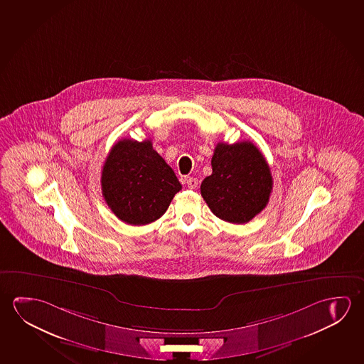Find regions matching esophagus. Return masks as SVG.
<instances>
[{"instance_id":"34e87169","label":"esophagus","mask_w":364,"mask_h":364,"mask_svg":"<svg viewBox=\"0 0 364 364\" xmlns=\"http://www.w3.org/2000/svg\"><path fill=\"white\" fill-rule=\"evenodd\" d=\"M185 183H186L189 189H196L198 186V179H196V178H191V176H188V178L185 179Z\"/></svg>"}]
</instances>
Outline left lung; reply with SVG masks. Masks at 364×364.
I'll use <instances>...</instances> for the list:
<instances>
[{
  "label": "left lung",
  "mask_w": 364,
  "mask_h": 364,
  "mask_svg": "<svg viewBox=\"0 0 364 364\" xmlns=\"http://www.w3.org/2000/svg\"><path fill=\"white\" fill-rule=\"evenodd\" d=\"M273 189L270 167L260 149L249 141L217 144L212 175L200 193L209 209L230 223H247L267 207Z\"/></svg>",
  "instance_id": "1"
}]
</instances>
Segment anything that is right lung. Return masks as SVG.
Wrapping results in <instances>:
<instances>
[{"mask_svg": "<svg viewBox=\"0 0 364 364\" xmlns=\"http://www.w3.org/2000/svg\"><path fill=\"white\" fill-rule=\"evenodd\" d=\"M102 197L120 220L142 226L159 220L181 184L151 139L114 144L102 173Z\"/></svg>", "mask_w": 364, "mask_h": 364, "instance_id": "obj_1", "label": "right lung"}]
</instances>
